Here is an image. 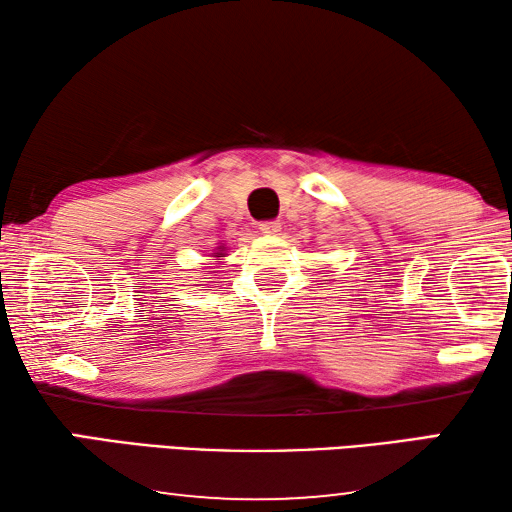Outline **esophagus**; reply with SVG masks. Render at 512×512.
<instances>
[{"mask_svg": "<svg viewBox=\"0 0 512 512\" xmlns=\"http://www.w3.org/2000/svg\"><path fill=\"white\" fill-rule=\"evenodd\" d=\"M259 232H264V235H277L280 232V221H262L259 223Z\"/></svg>", "mask_w": 512, "mask_h": 512, "instance_id": "esophagus-1", "label": "esophagus"}]
</instances>
